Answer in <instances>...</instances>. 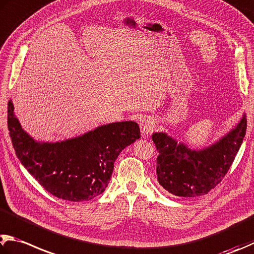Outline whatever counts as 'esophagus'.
I'll use <instances>...</instances> for the list:
<instances>
[{"label":"esophagus","instance_id":"obj_1","mask_svg":"<svg viewBox=\"0 0 254 254\" xmlns=\"http://www.w3.org/2000/svg\"><path fill=\"white\" fill-rule=\"evenodd\" d=\"M154 127H155V121L153 118L146 117V118H143L140 121V130H141L142 136L149 135L150 133L153 131Z\"/></svg>","mask_w":254,"mask_h":254}]
</instances>
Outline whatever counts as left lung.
I'll return each mask as SVG.
<instances>
[{"mask_svg": "<svg viewBox=\"0 0 254 254\" xmlns=\"http://www.w3.org/2000/svg\"><path fill=\"white\" fill-rule=\"evenodd\" d=\"M247 131V115L219 140L202 149H192L165 132H155L152 140L159 151L156 177L161 187L173 195H204L222 181L232 165Z\"/></svg>", "mask_w": 254, "mask_h": 254, "instance_id": "8db88e82", "label": "left lung"}]
</instances>
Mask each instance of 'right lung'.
<instances>
[{
	"instance_id": "add662e5",
	"label": "right lung",
	"mask_w": 254,
	"mask_h": 254,
	"mask_svg": "<svg viewBox=\"0 0 254 254\" xmlns=\"http://www.w3.org/2000/svg\"><path fill=\"white\" fill-rule=\"evenodd\" d=\"M7 127L20 162L51 194L72 202L89 201L105 191L114 162L140 135L136 122L104 124L62 141H38L22 128L12 100Z\"/></svg>"
}]
</instances>
